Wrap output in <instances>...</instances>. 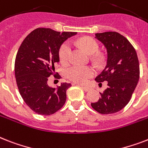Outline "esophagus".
I'll return each mask as SVG.
<instances>
[{
    "label": "esophagus",
    "mask_w": 148,
    "mask_h": 148,
    "mask_svg": "<svg viewBox=\"0 0 148 148\" xmlns=\"http://www.w3.org/2000/svg\"><path fill=\"white\" fill-rule=\"evenodd\" d=\"M81 87L83 88V90L84 91H86V92H87V91H89L90 90V86H83V85H80Z\"/></svg>",
    "instance_id": "obj_1"
}]
</instances>
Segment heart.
<instances>
[{"instance_id": "heart-1", "label": "heart", "mask_w": 148, "mask_h": 148, "mask_svg": "<svg viewBox=\"0 0 148 148\" xmlns=\"http://www.w3.org/2000/svg\"><path fill=\"white\" fill-rule=\"evenodd\" d=\"M78 46L84 49L86 53L93 54L98 50L99 45L95 39L90 37H84L77 41ZM71 55V46L70 42H66L63 43L59 49L60 62L64 64L70 62ZM95 74V70L93 67L90 66L74 65L68 68L67 71V76L69 79L77 83H85L88 79L93 77Z\"/></svg>"}]
</instances>
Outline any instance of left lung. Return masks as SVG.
<instances>
[{
    "label": "left lung",
    "mask_w": 148,
    "mask_h": 148,
    "mask_svg": "<svg viewBox=\"0 0 148 148\" xmlns=\"http://www.w3.org/2000/svg\"><path fill=\"white\" fill-rule=\"evenodd\" d=\"M96 39L103 43L107 51L104 70L95 78L102 85L107 81L108 87L99 93L101 97L91 106L101 114L116 113L130 101L140 76L136 51L129 41L116 32L96 33Z\"/></svg>",
    "instance_id": "1"
}]
</instances>
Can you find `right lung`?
<instances>
[{"instance_id":"1","label":"right lung","mask_w":148,"mask_h":148,"mask_svg":"<svg viewBox=\"0 0 148 148\" xmlns=\"http://www.w3.org/2000/svg\"><path fill=\"white\" fill-rule=\"evenodd\" d=\"M76 34L38 28L25 38L19 48L14 66L16 84L24 102L37 114H54L65 103L66 91L71 84L63 83L55 89L47 82L52 74L61 78L55 71V65L59 62L60 47Z\"/></svg>"}]
</instances>
